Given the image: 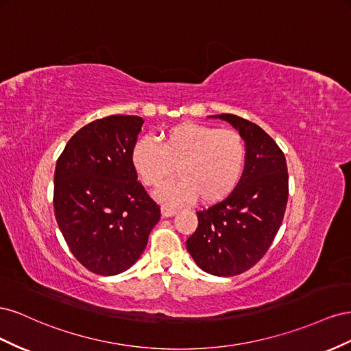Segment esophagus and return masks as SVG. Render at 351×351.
Returning a JSON list of instances; mask_svg holds the SVG:
<instances>
[{"label":"esophagus","instance_id":"1","mask_svg":"<svg viewBox=\"0 0 351 351\" xmlns=\"http://www.w3.org/2000/svg\"><path fill=\"white\" fill-rule=\"evenodd\" d=\"M176 215V210L172 207H167V206H162V216L163 217H172Z\"/></svg>","mask_w":351,"mask_h":351}]
</instances>
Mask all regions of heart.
<instances>
[{
	"label": "heart",
	"instance_id": "b5f03b06",
	"mask_svg": "<svg viewBox=\"0 0 351 351\" xmlns=\"http://www.w3.org/2000/svg\"><path fill=\"white\" fill-rule=\"evenodd\" d=\"M247 149L243 136L217 126L184 123L154 139L139 138L131 162L147 186H158L173 173L178 178L160 186L156 197L169 206L186 204L198 195L216 203L231 194L243 176Z\"/></svg>",
	"mask_w": 351,
	"mask_h": 351
}]
</instances>
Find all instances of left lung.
Listing matches in <instances>:
<instances>
[{
    "mask_svg": "<svg viewBox=\"0 0 351 351\" xmlns=\"http://www.w3.org/2000/svg\"><path fill=\"white\" fill-rule=\"evenodd\" d=\"M243 136L245 166L234 191L203 212L186 250L204 272L235 276L253 267L272 244L288 199V172L281 148L262 128L235 114H215Z\"/></svg>",
    "mask_w": 351,
    "mask_h": 351,
    "instance_id": "1",
    "label": "left lung"
}]
</instances>
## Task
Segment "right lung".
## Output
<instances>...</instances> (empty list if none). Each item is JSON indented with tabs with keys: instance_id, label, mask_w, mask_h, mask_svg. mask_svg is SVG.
<instances>
[{
	"instance_id": "add662e5",
	"label": "right lung",
	"mask_w": 351,
	"mask_h": 351,
	"mask_svg": "<svg viewBox=\"0 0 351 351\" xmlns=\"http://www.w3.org/2000/svg\"><path fill=\"white\" fill-rule=\"evenodd\" d=\"M139 116L114 114L69 139L54 173V213L70 252L88 270L122 274L141 257L160 207L136 181Z\"/></svg>"
}]
</instances>
